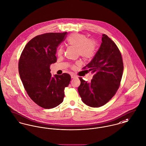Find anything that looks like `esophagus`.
<instances>
[{
  "instance_id": "esophagus-1",
  "label": "esophagus",
  "mask_w": 146,
  "mask_h": 146,
  "mask_svg": "<svg viewBox=\"0 0 146 146\" xmlns=\"http://www.w3.org/2000/svg\"><path fill=\"white\" fill-rule=\"evenodd\" d=\"M71 78H77V76H76L75 74H72L71 75Z\"/></svg>"
}]
</instances>
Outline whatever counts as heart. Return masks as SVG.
<instances>
[{
  "instance_id": "b5f03b06",
  "label": "heart",
  "mask_w": 146,
  "mask_h": 146,
  "mask_svg": "<svg viewBox=\"0 0 146 146\" xmlns=\"http://www.w3.org/2000/svg\"><path fill=\"white\" fill-rule=\"evenodd\" d=\"M68 44L77 48L78 53L85 59H88L94 55L96 43L84 34L76 33L70 35L67 39ZM63 53V49L60 47L57 52L58 56H60Z\"/></svg>"
}]
</instances>
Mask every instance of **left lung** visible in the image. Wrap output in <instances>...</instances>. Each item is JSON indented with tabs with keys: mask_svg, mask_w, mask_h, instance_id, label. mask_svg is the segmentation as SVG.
<instances>
[{
	"mask_svg": "<svg viewBox=\"0 0 146 146\" xmlns=\"http://www.w3.org/2000/svg\"><path fill=\"white\" fill-rule=\"evenodd\" d=\"M83 69L93 74L90 82L79 78V96L82 102L92 107H100L110 101L118 89L123 72L121 54L116 44L103 34L101 46Z\"/></svg>",
	"mask_w": 146,
	"mask_h": 146,
	"instance_id": "obj_1",
	"label": "left lung"
}]
</instances>
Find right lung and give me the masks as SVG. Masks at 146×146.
Masks as SVG:
<instances>
[{
  "label": "right lung",
  "instance_id": "add662e5",
  "mask_svg": "<svg viewBox=\"0 0 146 146\" xmlns=\"http://www.w3.org/2000/svg\"><path fill=\"white\" fill-rule=\"evenodd\" d=\"M67 32L37 35L24 47L19 61L20 78L28 96L40 107L50 109L60 104L71 77L67 73L52 76L50 66L56 61V48Z\"/></svg>",
  "mask_w": 146,
  "mask_h": 146
}]
</instances>
